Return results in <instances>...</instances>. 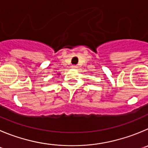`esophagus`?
Returning <instances> with one entry per match:
<instances>
[{"label":"esophagus","instance_id":"esophagus-1","mask_svg":"<svg viewBox=\"0 0 148 148\" xmlns=\"http://www.w3.org/2000/svg\"><path fill=\"white\" fill-rule=\"evenodd\" d=\"M72 68H73V69H77V65H73V66H72Z\"/></svg>","mask_w":148,"mask_h":148}]
</instances>
